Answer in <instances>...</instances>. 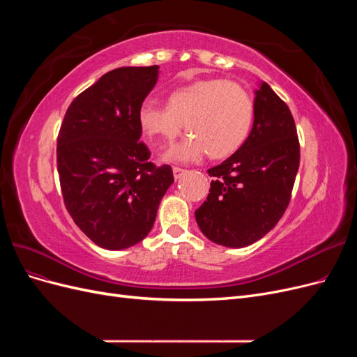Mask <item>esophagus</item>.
I'll use <instances>...</instances> for the list:
<instances>
[{"mask_svg": "<svg viewBox=\"0 0 357 357\" xmlns=\"http://www.w3.org/2000/svg\"><path fill=\"white\" fill-rule=\"evenodd\" d=\"M185 172H186V169H183V168H178V167L172 168V174H174V178H176V180L180 178L183 174H185Z\"/></svg>", "mask_w": 357, "mask_h": 357, "instance_id": "34e87169", "label": "esophagus"}]
</instances>
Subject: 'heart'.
I'll return each mask as SVG.
<instances>
[{
  "label": "heart",
  "instance_id": "1",
  "mask_svg": "<svg viewBox=\"0 0 357 357\" xmlns=\"http://www.w3.org/2000/svg\"><path fill=\"white\" fill-rule=\"evenodd\" d=\"M253 117V100L243 86L208 79L172 91L167 107L144 102L138 123L156 146L174 142L185 125L190 135L171 147L165 159L190 162L205 153L213 159L234 155L250 134Z\"/></svg>",
  "mask_w": 357,
  "mask_h": 357
}]
</instances>
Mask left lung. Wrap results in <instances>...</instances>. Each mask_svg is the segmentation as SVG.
Here are the masks:
<instances>
[{
  "label": "left lung",
  "mask_w": 357,
  "mask_h": 357,
  "mask_svg": "<svg viewBox=\"0 0 357 357\" xmlns=\"http://www.w3.org/2000/svg\"><path fill=\"white\" fill-rule=\"evenodd\" d=\"M250 135L220 165L208 169L210 193L195 211L201 232L215 244L245 247L282 219L299 168L294 116L262 82L255 91Z\"/></svg>",
  "instance_id": "1"
}]
</instances>
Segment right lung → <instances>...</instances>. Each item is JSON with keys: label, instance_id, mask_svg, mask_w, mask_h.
Instances as JSON below:
<instances>
[{"label": "right lung", "instance_id": "1", "mask_svg": "<svg viewBox=\"0 0 357 357\" xmlns=\"http://www.w3.org/2000/svg\"><path fill=\"white\" fill-rule=\"evenodd\" d=\"M158 75V66L109 71L74 98L59 129L63 202L82 232L107 250L146 238L174 181L171 167L152 164L139 142L138 112Z\"/></svg>", "mask_w": 357, "mask_h": 357}]
</instances>
